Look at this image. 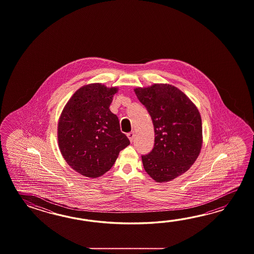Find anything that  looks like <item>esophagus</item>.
Wrapping results in <instances>:
<instances>
[{
  "label": "esophagus",
  "mask_w": 254,
  "mask_h": 254,
  "mask_svg": "<svg viewBox=\"0 0 254 254\" xmlns=\"http://www.w3.org/2000/svg\"><path fill=\"white\" fill-rule=\"evenodd\" d=\"M127 136H128L129 140L132 142L133 139H134V131H130L129 133H127Z\"/></svg>",
  "instance_id": "esophagus-1"
}]
</instances>
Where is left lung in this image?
Wrapping results in <instances>:
<instances>
[{
  "label": "left lung",
  "mask_w": 254,
  "mask_h": 254,
  "mask_svg": "<svg viewBox=\"0 0 254 254\" xmlns=\"http://www.w3.org/2000/svg\"><path fill=\"white\" fill-rule=\"evenodd\" d=\"M134 92L154 127L153 148L141 155L144 170L157 183L172 181L187 172L199 156L200 113L184 92L170 84L136 88Z\"/></svg>",
  "instance_id": "obj_1"
}]
</instances>
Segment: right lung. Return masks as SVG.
Returning a JSON list of instances; mask_svg holds the SVG:
<instances>
[{"label":"right lung","instance_id":"add662e5","mask_svg":"<svg viewBox=\"0 0 254 254\" xmlns=\"http://www.w3.org/2000/svg\"><path fill=\"white\" fill-rule=\"evenodd\" d=\"M117 88L101 83L81 87L65 105L58 124L60 150L77 173L100 177L129 144L117 115L110 111Z\"/></svg>","mask_w":254,"mask_h":254}]
</instances>
